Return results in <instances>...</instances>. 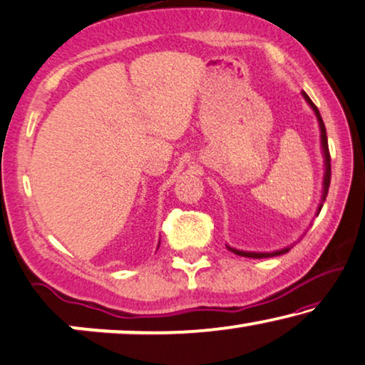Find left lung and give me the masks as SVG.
<instances>
[{
  "instance_id": "8db88e82",
  "label": "left lung",
  "mask_w": 365,
  "mask_h": 365,
  "mask_svg": "<svg viewBox=\"0 0 365 365\" xmlns=\"http://www.w3.org/2000/svg\"><path fill=\"white\" fill-rule=\"evenodd\" d=\"M302 96H304V99L309 102V106L312 107V110L316 112V117L317 120H319V127H321V143H322V150H324V158H326V173H324V192H322V202H324L326 197H327V192H329V185H331V155H329V147H327V135H326V127H324V122H322V117L319 114V109L314 106V102L309 99V96L306 94V92H302ZM322 205L319 207L317 212H321ZM230 251H233L235 255L238 256H245V258H271V256H278V255H284L289 251L291 248H284L281 251H274V253H246V251H240V250H235V248H230Z\"/></svg>"
}]
</instances>
